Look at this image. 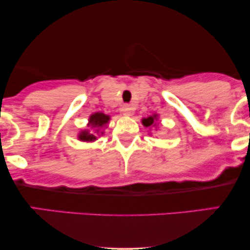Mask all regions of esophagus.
Segmentation results:
<instances>
[{"label": "esophagus", "mask_w": 250, "mask_h": 250, "mask_svg": "<svg viewBox=\"0 0 250 250\" xmlns=\"http://www.w3.org/2000/svg\"><path fill=\"white\" fill-rule=\"evenodd\" d=\"M121 111H122L123 115L129 116V115H130V114H131V107H130V105H129V104H125V105H122Z\"/></svg>", "instance_id": "esophagus-1"}]
</instances>
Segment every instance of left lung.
<instances>
[{
	"label": "left lung",
	"mask_w": 250,
	"mask_h": 250,
	"mask_svg": "<svg viewBox=\"0 0 250 250\" xmlns=\"http://www.w3.org/2000/svg\"><path fill=\"white\" fill-rule=\"evenodd\" d=\"M157 120V115L156 114H154V115L147 117V119H142V125H145V127H154V125H156V123L155 121Z\"/></svg>",
	"instance_id": "obj_1"
}]
</instances>
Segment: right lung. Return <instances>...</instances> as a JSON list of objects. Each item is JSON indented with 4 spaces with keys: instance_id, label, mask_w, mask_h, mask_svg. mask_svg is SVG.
<instances>
[{
    "instance_id": "right-lung-1",
    "label": "right lung",
    "mask_w": 250,
    "mask_h": 250,
    "mask_svg": "<svg viewBox=\"0 0 250 250\" xmlns=\"http://www.w3.org/2000/svg\"><path fill=\"white\" fill-rule=\"evenodd\" d=\"M109 120H110V117L109 115H105V114L103 113H94L91 114L90 117H89V127L91 128H96V134H103V131H100L101 130L102 127H104L105 125L109 122ZM79 140H81V141H84V142H93L96 140V136L94 135L93 133H90V130H88V129H85V130H82L81 133L79 134Z\"/></svg>"
}]
</instances>
